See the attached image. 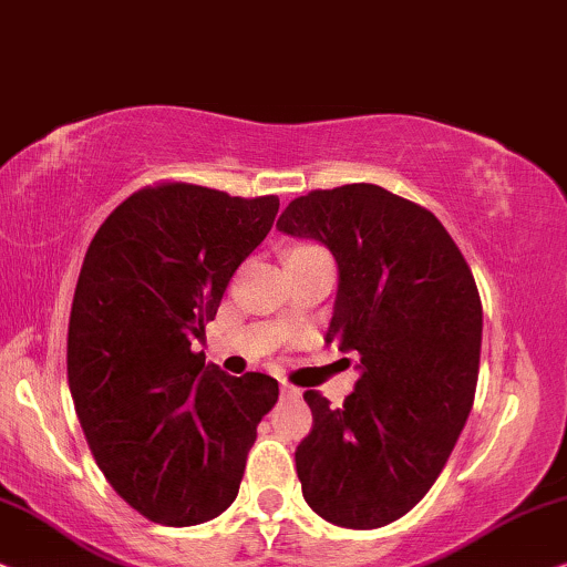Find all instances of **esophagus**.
<instances>
[{"label":"esophagus","instance_id":"34e87169","mask_svg":"<svg viewBox=\"0 0 567 567\" xmlns=\"http://www.w3.org/2000/svg\"><path fill=\"white\" fill-rule=\"evenodd\" d=\"M282 396H285V399H300V389L290 386L288 381H282Z\"/></svg>","mask_w":567,"mask_h":567}]
</instances>
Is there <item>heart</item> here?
Masks as SVG:
<instances>
[{"label": "heart", "mask_w": 567, "mask_h": 567, "mask_svg": "<svg viewBox=\"0 0 567 567\" xmlns=\"http://www.w3.org/2000/svg\"><path fill=\"white\" fill-rule=\"evenodd\" d=\"M311 254H327V251H323V248H319V246H313V244H300V246L292 248L288 256H311Z\"/></svg>", "instance_id": "obj_1"}]
</instances>
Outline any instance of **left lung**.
I'll return each instance as SVG.
<instances>
[{
  "label": "left lung",
  "mask_w": 567,
  "mask_h": 567,
  "mask_svg": "<svg viewBox=\"0 0 567 567\" xmlns=\"http://www.w3.org/2000/svg\"><path fill=\"white\" fill-rule=\"evenodd\" d=\"M277 230L319 240L339 269L327 342L358 354L354 391L303 399L313 430L296 451L311 508L344 529H379L417 505L470 417L482 303L454 238L425 207L375 184L292 199Z\"/></svg>",
  "instance_id": "left-lung-1"
}]
</instances>
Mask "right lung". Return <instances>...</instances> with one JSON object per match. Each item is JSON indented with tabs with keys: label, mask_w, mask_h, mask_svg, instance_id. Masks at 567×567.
Here are the masks:
<instances>
[{
	"label": "right lung",
	"mask_w": 567,
	"mask_h": 567,
	"mask_svg": "<svg viewBox=\"0 0 567 567\" xmlns=\"http://www.w3.org/2000/svg\"><path fill=\"white\" fill-rule=\"evenodd\" d=\"M277 209V196L161 184L121 202L90 240L70 391L95 464L155 524H205L236 501L256 425L279 396L271 375L236 379L192 350Z\"/></svg>",
	"instance_id": "obj_1"
}]
</instances>
